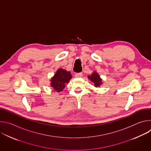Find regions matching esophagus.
Wrapping results in <instances>:
<instances>
[{"instance_id": "34e87169", "label": "esophagus", "mask_w": 151, "mask_h": 151, "mask_svg": "<svg viewBox=\"0 0 151 151\" xmlns=\"http://www.w3.org/2000/svg\"><path fill=\"white\" fill-rule=\"evenodd\" d=\"M75 76L76 78H81L82 76V73L80 72V73H77L76 75H75Z\"/></svg>"}]
</instances>
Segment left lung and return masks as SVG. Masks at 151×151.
<instances>
[{"label":"left lung","instance_id":"obj_1","mask_svg":"<svg viewBox=\"0 0 151 151\" xmlns=\"http://www.w3.org/2000/svg\"><path fill=\"white\" fill-rule=\"evenodd\" d=\"M88 78L94 83L95 87H99V86L102 83L101 79L100 78V76L98 75L97 73L94 72L91 74V76H88Z\"/></svg>","mask_w":151,"mask_h":151}]
</instances>
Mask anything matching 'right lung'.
Wrapping results in <instances>:
<instances>
[{"label":"right lung","mask_w":151,"mask_h":151,"mask_svg":"<svg viewBox=\"0 0 151 151\" xmlns=\"http://www.w3.org/2000/svg\"><path fill=\"white\" fill-rule=\"evenodd\" d=\"M72 78V75L70 72L60 69H58L54 77L51 80V85L54 90L57 92H60L65 87L66 83H68Z\"/></svg>","instance_id":"1"}]
</instances>
